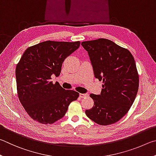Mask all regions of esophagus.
<instances>
[{"label":"esophagus","instance_id":"1","mask_svg":"<svg viewBox=\"0 0 156 156\" xmlns=\"http://www.w3.org/2000/svg\"><path fill=\"white\" fill-rule=\"evenodd\" d=\"M88 96V94H82V93L80 94V98H85V97H87Z\"/></svg>","mask_w":156,"mask_h":156}]
</instances>
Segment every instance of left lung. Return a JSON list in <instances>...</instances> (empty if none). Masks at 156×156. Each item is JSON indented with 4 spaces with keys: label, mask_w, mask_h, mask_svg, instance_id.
<instances>
[{
    "label": "left lung",
    "mask_w": 156,
    "mask_h": 156,
    "mask_svg": "<svg viewBox=\"0 0 156 156\" xmlns=\"http://www.w3.org/2000/svg\"><path fill=\"white\" fill-rule=\"evenodd\" d=\"M81 45L88 51L94 76L103 83L101 94H90L94 105L86 110V115L100 125L115 123L129 110L138 90L134 58L127 48L105 38Z\"/></svg>",
    "instance_id": "8db88e82"
}]
</instances>
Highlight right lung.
<instances>
[{
	"mask_svg": "<svg viewBox=\"0 0 156 156\" xmlns=\"http://www.w3.org/2000/svg\"><path fill=\"white\" fill-rule=\"evenodd\" d=\"M80 46L74 42L45 41L27 48L16 68L18 99L28 115L42 124H53L66 113L80 94L65 90L51 76L60 75L64 59Z\"/></svg>",
	"mask_w": 156,
	"mask_h": 156,
	"instance_id": "1",
	"label": "right lung"
}]
</instances>
